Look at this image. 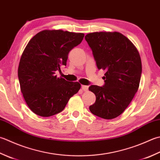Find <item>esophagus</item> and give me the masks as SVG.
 <instances>
[{"label": "esophagus", "instance_id": "1", "mask_svg": "<svg viewBox=\"0 0 160 160\" xmlns=\"http://www.w3.org/2000/svg\"><path fill=\"white\" fill-rule=\"evenodd\" d=\"M88 88H89V86H87V85H82V89L84 90V91H87L88 90Z\"/></svg>", "mask_w": 160, "mask_h": 160}]
</instances>
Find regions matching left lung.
Segmentation results:
<instances>
[{
  "instance_id": "left-lung-1",
  "label": "left lung",
  "mask_w": 160,
  "mask_h": 160,
  "mask_svg": "<svg viewBox=\"0 0 160 160\" xmlns=\"http://www.w3.org/2000/svg\"><path fill=\"white\" fill-rule=\"evenodd\" d=\"M85 40L97 67L106 71L104 85L89 87L96 98L89 110L97 117L112 119L123 113L139 89L142 71L139 53L120 32L89 33Z\"/></svg>"
}]
</instances>
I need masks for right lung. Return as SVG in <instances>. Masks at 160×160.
<instances>
[{
  "label": "right lung",
  "instance_id": "add662e5",
  "mask_svg": "<svg viewBox=\"0 0 160 160\" xmlns=\"http://www.w3.org/2000/svg\"><path fill=\"white\" fill-rule=\"evenodd\" d=\"M83 33L60 30H45L28 42L18 68L21 91L26 104L34 114L48 117L58 114L80 84L69 82L55 75L67 65L68 52L80 44Z\"/></svg>",
  "mask_w": 160,
  "mask_h": 160
}]
</instances>
